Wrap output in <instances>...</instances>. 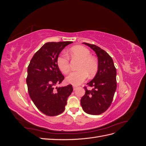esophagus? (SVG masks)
I'll list each match as a JSON object with an SVG mask.
<instances>
[{"label":"esophagus","mask_w":146,"mask_h":146,"mask_svg":"<svg viewBox=\"0 0 146 146\" xmlns=\"http://www.w3.org/2000/svg\"><path fill=\"white\" fill-rule=\"evenodd\" d=\"M73 88H74V90H76L77 88V86H73Z\"/></svg>","instance_id":"34e87169"}]
</instances>
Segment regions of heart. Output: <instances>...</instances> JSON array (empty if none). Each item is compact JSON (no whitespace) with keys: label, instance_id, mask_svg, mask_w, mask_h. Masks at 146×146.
Masks as SVG:
<instances>
[{"label":"heart","instance_id":"b5f03b06","mask_svg":"<svg viewBox=\"0 0 146 146\" xmlns=\"http://www.w3.org/2000/svg\"><path fill=\"white\" fill-rule=\"evenodd\" d=\"M69 54L72 60H78L77 70L72 72L66 78V81L74 85H78L87 78L94 77L98 70V62L87 48L77 46L70 48ZM59 69L64 74L70 72V61L66 55H60L56 59Z\"/></svg>","mask_w":146,"mask_h":146}]
</instances>
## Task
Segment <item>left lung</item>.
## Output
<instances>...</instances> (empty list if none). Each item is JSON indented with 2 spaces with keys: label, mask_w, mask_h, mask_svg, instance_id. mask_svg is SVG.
Masks as SVG:
<instances>
[{
  "label": "left lung",
  "mask_w": 146,
  "mask_h": 146,
  "mask_svg": "<svg viewBox=\"0 0 146 146\" xmlns=\"http://www.w3.org/2000/svg\"><path fill=\"white\" fill-rule=\"evenodd\" d=\"M93 50L98 57V70L95 77L87 83L92 90L86 86L85 94L80 103L83 111L92 115L104 113L113 101L116 90V69L113 59L107 52L98 46L83 42Z\"/></svg>",
  "instance_id": "8db88e82"
}]
</instances>
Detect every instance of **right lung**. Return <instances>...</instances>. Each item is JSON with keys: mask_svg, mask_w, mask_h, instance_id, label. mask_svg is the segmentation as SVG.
I'll return each mask as SVG.
<instances>
[{"mask_svg": "<svg viewBox=\"0 0 146 146\" xmlns=\"http://www.w3.org/2000/svg\"><path fill=\"white\" fill-rule=\"evenodd\" d=\"M72 41L44 44L35 53L27 69L26 79L31 99L42 113L48 116L62 113L73 91L72 85L55 88L64 77L56 64L60 52Z\"/></svg>", "mask_w": 146, "mask_h": 146, "instance_id": "obj_1", "label": "right lung"}]
</instances>
